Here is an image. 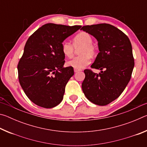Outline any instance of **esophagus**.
Masks as SVG:
<instances>
[{
	"label": "esophagus",
	"mask_w": 147,
	"mask_h": 147,
	"mask_svg": "<svg viewBox=\"0 0 147 147\" xmlns=\"http://www.w3.org/2000/svg\"><path fill=\"white\" fill-rule=\"evenodd\" d=\"M81 70L80 69H74V71L75 72V73H77V72H78V71H80Z\"/></svg>",
	"instance_id": "esophagus-1"
}]
</instances>
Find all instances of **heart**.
I'll return each mask as SVG.
<instances>
[{"mask_svg":"<svg viewBox=\"0 0 147 147\" xmlns=\"http://www.w3.org/2000/svg\"><path fill=\"white\" fill-rule=\"evenodd\" d=\"M73 44L67 41H64L61 44V51L67 58L73 56L74 48L82 46L80 49V56L74 57L67 62V65L74 69H81L90 63V56H94L96 48L93 44V38L90 34L83 32L79 33L73 39Z\"/></svg>","mask_w":147,"mask_h":147,"instance_id":"heart-1","label":"heart"}]
</instances>
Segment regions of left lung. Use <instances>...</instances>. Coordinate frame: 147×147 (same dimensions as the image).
Masks as SVG:
<instances>
[{
    "instance_id": "obj_1",
    "label": "left lung",
    "mask_w": 147,
    "mask_h": 147,
    "mask_svg": "<svg viewBox=\"0 0 147 147\" xmlns=\"http://www.w3.org/2000/svg\"><path fill=\"white\" fill-rule=\"evenodd\" d=\"M81 30L98 41L99 53L91 67L98 74L84 70L82 88L86 98L94 104L106 106L117 98L130 81L134 67L132 47L128 36L109 24L84 26Z\"/></svg>"
}]
</instances>
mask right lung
<instances>
[{
	"label": "right lung",
	"instance_id": "obj_1",
	"mask_svg": "<svg viewBox=\"0 0 147 147\" xmlns=\"http://www.w3.org/2000/svg\"><path fill=\"white\" fill-rule=\"evenodd\" d=\"M81 27L48 23L27 40L17 65L19 80L26 95L36 105L52 108L63 100L74 70L63 67L61 44Z\"/></svg>",
	"mask_w": 147,
	"mask_h": 147
}]
</instances>
